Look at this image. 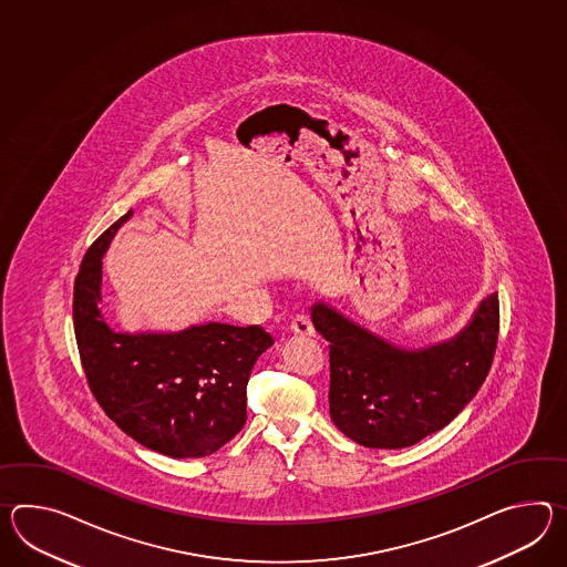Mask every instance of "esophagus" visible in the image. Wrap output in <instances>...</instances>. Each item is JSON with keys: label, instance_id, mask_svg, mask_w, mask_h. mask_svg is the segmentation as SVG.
Listing matches in <instances>:
<instances>
[{"label": "esophagus", "instance_id": "esophagus-1", "mask_svg": "<svg viewBox=\"0 0 567 567\" xmlns=\"http://www.w3.org/2000/svg\"><path fill=\"white\" fill-rule=\"evenodd\" d=\"M290 331L295 336H301V338H311L315 333L313 323L307 315H297L292 321H290Z\"/></svg>", "mask_w": 567, "mask_h": 567}]
</instances>
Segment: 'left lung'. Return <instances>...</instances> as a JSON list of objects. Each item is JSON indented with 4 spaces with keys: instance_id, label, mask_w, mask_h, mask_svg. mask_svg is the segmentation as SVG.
Segmentation results:
<instances>
[{
    "instance_id": "1",
    "label": "left lung",
    "mask_w": 567,
    "mask_h": 567,
    "mask_svg": "<svg viewBox=\"0 0 567 567\" xmlns=\"http://www.w3.org/2000/svg\"><path fill=\"white\" fill-rule=\"evenodd\" d=\"M313 326L329 341V415L350 440L399 450L445 427L478 392L496 352L501 307L494 292L453 340L425 350L389 341L317 302Z\"/></svg>"
}]
</instances>
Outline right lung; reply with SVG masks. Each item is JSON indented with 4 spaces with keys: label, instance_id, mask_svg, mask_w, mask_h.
<instances>
[{
    "label": "right lung",
    "instance_id": "1",
    "mask_svg": "<svg viewBox=\"0 0 567 567\" xmlns=\"http://www.w3.org/2000/svg\"><path fill=\"white\" fill-rule=\"evenodd\" d=\"M89 246L76 272L73 323L89 389L105 415L140 445L171 457H205L246 423V386L272 346L260 326L207 323L181 333H115L100 313L101 256L117 227Z\"/></svg>",
    "mask_w": 567,
    "mask_h": 567
}]
</instances>
